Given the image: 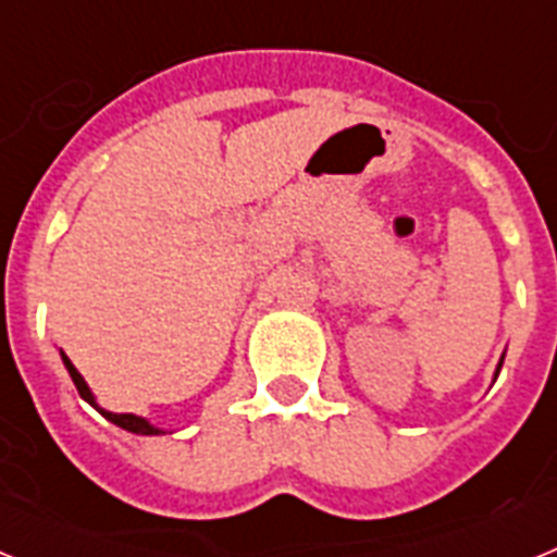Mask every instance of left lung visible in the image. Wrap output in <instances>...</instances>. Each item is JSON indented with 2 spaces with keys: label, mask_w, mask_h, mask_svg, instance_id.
Listing matches in <instances>:
<instances>
[{
  "label": "left lung",
  "mask_w": 557,
  "mask_h": 557,
  "mask_svg": "<svg viewBox=\"0 0 557 557\" xmlns=\"http://www.w3.org/2000/svg\"><path fill=\"white\" fill-rule=\"evenodd\" d=\"M499 368H502V362H499ZM499 368H496V373H499Z\"/></svg>",
  "instance_id": "8db88e82"
}]
</instances>
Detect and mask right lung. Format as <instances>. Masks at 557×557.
<instances>
[{
	"instance_id": "add662e5",
	"label": "right lung",
	"mask_w": 557,
	"mask_h": 557,
	"mask_svg": "<svg viewBox=\"0 0 557 557\" xmlns=\"http://www.w3.org/2000/svg\"><path fill=\"white\" fill-rule=\"evenodd\" d=\"M61 357H63V366H66L69 376H72V382H75L77 393H81V396L86 398L88 405L95 407L97 412H102V416H106L108 421H111V424L122 426V430H127V432H136V435H161V432H164V430H159V426H152L150 421H145V418L133 416V412H108V410H102V407L95 401V393L88 391L86 379L81 376V371H77V368L72 366V362H69L66 354H61Z\"/></svg>"
}]
</instances>
